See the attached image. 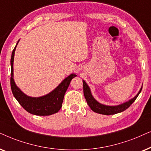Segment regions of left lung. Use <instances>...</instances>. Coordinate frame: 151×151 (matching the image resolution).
I'll return each instance as SVG.
<instances>
[{"mask_svg":"<svg viewBox=\"0 0 151 151\" xmlns=\"http://www.w3.org/2000/svg\"><path fill=\"white\" fill-rule=\"evenodd\" d=\"M83 94L85 96V98L86 99V101L88 104V106H90V108H91L92 111L96 112V113H99L102 114H106V115H110V114H114L119 113V112H123L124 110H126L127 108H128L130 106V105L135 101L139 94L142 91V88H141L139 92H138L137 94L134 96V98H132V99H130V101H128L126 103L122 104L121 105L116 106H105L103 104H99V102L96 101L95 99H94V97L92 96L91 92H90V88L88 87L87 83H86V81L83 80Z\"/></svg>","mask_w":151,"mask_h":151,"instance_id":"1","label":"left lung"}]
</instances>
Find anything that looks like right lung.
<instances>
[{
  "label": "right lung",
  "mask_w": 151,
  "mask_h": 151,
  "mask_svg": "<svg viewBox=\"0 0 151 151\" xmlns=\"http://www.w3.org/2000/svg\"><path fill=\"white\" fill-rule=\"evenodd\" d=\"M18 41V43H19ZM18 43H17V45ZM17 45L14 48L11 57V79L10 84L13 95L21 104L22 107L29 113L35 115L47 116L57 113L61 109L65 93L69 86L70 81L74 77H77L75 74H72L65 78L59 86L50 93L40 97H31L22 92L21 90L15 84L13 79V64L15 50Z\"/></svg>",
  "instance_id": "obj_1"
}]
</instances>
